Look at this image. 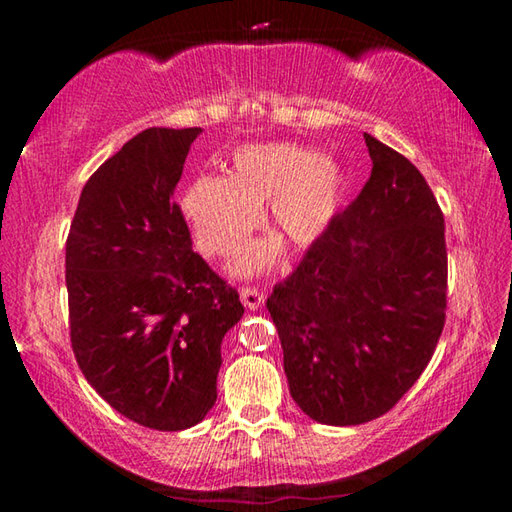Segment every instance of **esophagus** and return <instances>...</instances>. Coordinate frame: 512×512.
<instances>
[{
    "instance_id": "esophagus-1",
    "label": "esophagus",
    "mask_w": 512,
    "mask_h": 512,
    "mask_svg": "<svg viewBox=\"0 0 512 512\" xmlns=\"http://www.w3.org/2000/svg\"><path fill=\"white\" fill-rule=\"evenodd\" d=\"M239 296H241V302H244V305L248 309H253V311L262 307L264 300H266V293L255 289V287H241L239 289Z\"/></svg>"
}]
</instances>
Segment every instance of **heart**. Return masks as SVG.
Masks as SVG:
<instances>
[{
    "label": "heart",
    "mask_w": 512,
    "mask_h": 512,
    "mask_svg": "<svg viewBox=\"0 0 512 512\" xmlns=\"http://www.w3.org/2000/svg\"><path fill=\"white\" fill-rule=\"evenodd\" d=\"M343 171L332 155L298 144L241 146L228 176H201L180 196V210L196 244L207 255L225 257L246 244L268 205V225L296 248L325 235L339 214ZM277 244L250 246L237 259L239 273H257L273 262Z\"/></svg>",
    "instance_id": "b5f03b06"
}]
</instances>
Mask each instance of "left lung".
Returning <instances> with one entry per match:
<instances>
[{"mask_svg": "<svg viewBox=\"0 0 512 512\" xmlns=\"http://www.w3.org/2000/svg\"><path fill=\"white\" fill-rule=\"evenodd\" d=\"M361 194L266 300L296 404L350 427L402 400L445 327V219L422 173L372 135Z\"/></svg>", "mask_w": 512, "mask_h": 512, "instance_id": "obj_1", "label": "left lung"}]
</instances>
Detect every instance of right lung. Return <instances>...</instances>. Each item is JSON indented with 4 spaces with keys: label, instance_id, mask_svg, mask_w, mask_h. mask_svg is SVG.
<instances>
[{
    "label": "right lung",
    "instance_id": "add662e5",
    "mask_svg": "<svg viewBox=\"0 0 512 512\" xmlns=\"http://www.w3.org/2000/svg\"><path fill=\"white\" fill-rule=\"evenodd\" d=\"M201 128H146L85 183L65 246L69 336L88 384L142 427L183 431L216 402L237 289L192 250L173 192Z\"/></svg>",
    "mask_w": 512,
    "mask_h": 512
}]
</instances>
